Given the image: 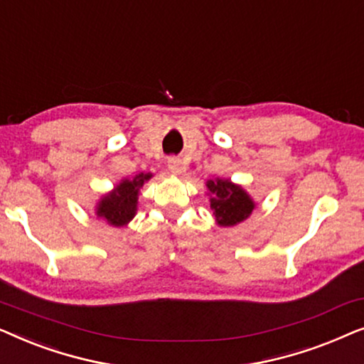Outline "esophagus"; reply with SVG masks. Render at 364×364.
I'll return each instance as SVG.
<instances>
[{
	"mask_svg": "<svg viewBox=\"0 0 364 364\" xmlns=\"http://www.w3.org/2000/svg\"><path fill=\"white\" fill-rule=\"evenodd\" d=\"M168 171H171L173 176H178V173L182 172V161L181 159H177V157H171L168 159Z\"/></svg>",
	"mask_w": 364,
	"mask_h": 364,
	"instance_id": "1",
	"label": "esophagus"
}]
</instances>
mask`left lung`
Here are the masks:
<instances>
[{
  "label": "left lung",
  "mask_w": 364,
  "mask_h": 364,
  "mask_svg": "<svg viewBox=\"0 0 364 364\" xmlns=\"http://www.w3.org/2000/svg\"><path fill=\"white\" fill-rule=\"evenodd\" d=\"M205 186L217 225L235 227L247 220L255 210L257 203L250 193L238 183H233L230 178H210Z\"/></svg>",
  "instance_id": "8db88e82"
}]
</instances>
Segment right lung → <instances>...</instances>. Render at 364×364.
I'll use <instances>...</instances> for the list:
<instances>
[{
	"label": "right lung",
	"mask_w": 364,
	"mask_h": 364,
	"mask_svg": "<svg viewBox=\"0 0 364 364\" xmlns=\"http://www.w3.org/2000/svg\"><path fill=\"white\" fill-rule=\"evenodd\" d=\"M152 178V173H137L132 178H122L111 192L104 193L96 203L94 213L97 218L106 220L112 227H124L136 217L139 193L146 182Z\"/></svg>",
	"instance_id": "add662e5"
}]
</instances>
